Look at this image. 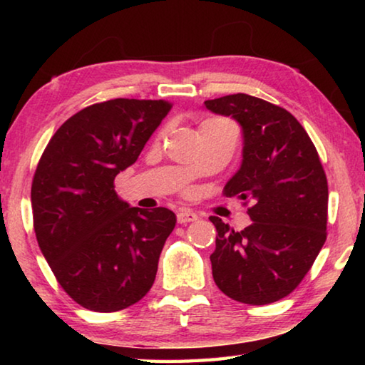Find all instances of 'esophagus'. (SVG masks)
<instances>
[{"instance_id":"1","label":"esophagus","mask_w":365,"mask_h":365,"mask_svg":"<svg viewBox=\"0 0 365 365\" xmlns=\"http://www.w3.org/2000/svg\"><path fill=\"white\" fill-rule=\"evenodd\" d=\"M197 219L196 212L191 211V209L187 207H180L177 212V222L178 224H188V222H195Z\"/></svg>"}]
</instances>
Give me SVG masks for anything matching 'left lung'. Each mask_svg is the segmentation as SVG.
<instances>
[{
	"label": "left lung",
	"instance_id": "left-lung-1",
	"mask_svg": "<svg viewBox=\"0 0 365 365\" xmlns=\"http://www.w3.org/2000/svg\"><path fill=\"white\" fill-rule=\"evenodd\" d=\"M243 130V163L224 188L252 220L233 230L219 217L212 275L222 293L251 306L285 298L304 279L327 240L329 183L319 153L293 114L237 93L205 101Z\"/></svg>",
	"mask_w": 365,
	"mask_h": 365
}]
</instances>
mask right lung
Segmentation results:
<instances>
[{
	"instance_id": "1",
	"label": "right lung",
	"mask_w": 365,
	"mask_h": 365,
	"mask_svg": "<svg viewBox=\"0 0 365 365\" xmlns=\"http://www.w3.org/2000/svg\"><path fill=\"white\" fill-rule=\"evenodd\" d=\"M169 110L163 100L91 104L58 128L36 165V242L59 285L90 311H122L156 279L175 214L128 207L115 195L114 178L138 159Z\"/></svg>"
}]
</instances>
